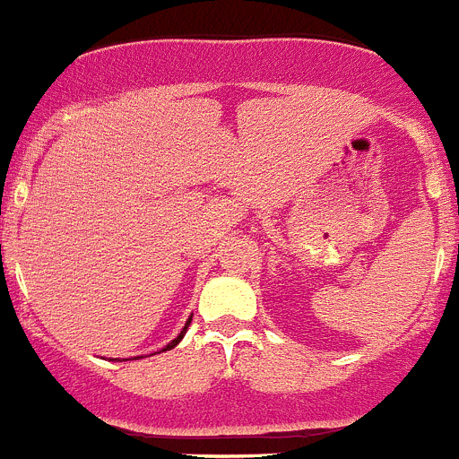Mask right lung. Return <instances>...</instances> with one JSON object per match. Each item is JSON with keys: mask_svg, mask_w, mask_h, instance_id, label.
<instances>
[{"mask_svg": "<svg viewBox=\"0 0 459 459\" xmlns=\"http://www.w3.org/2000/svg\"><path fill=\"white\" fill-rule=\"evenodd\" d=\"M188 324H190V322H188ZM188 324H186V326H184V331H181V333H179V335H177V338H174V340H172V342H169V344H168V347H165V350H172V347H177V344H179V340H181V338H184V333H186V328H188ZM165 350H163V351H165Z\"/></svg>", "mask_w": 459, "mask_h": 459, "instance_id": "obj_1", "label": "right lung"}]
</instances>
